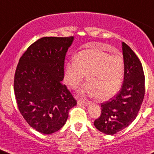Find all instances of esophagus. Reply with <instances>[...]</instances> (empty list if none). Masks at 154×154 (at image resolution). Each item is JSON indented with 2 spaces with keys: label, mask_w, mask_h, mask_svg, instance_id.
<instances>
[{
  "label": "esophagus",
  "mask_w": 154,
  "mask_h": 154,
  "mask_svg": "<svg viewBox=\"0 0 154 154\" xmlns=\"http://www.w3.org/2000/svg\"><path fill=\"white\" fill-rule=\"evenodd\" d=\"M78 105H79V106H89V104L90 103V102H86V101H82V100H79L78 101Z\"/></svg>",
  "instance_id": "obj_1"
}]
</instances>
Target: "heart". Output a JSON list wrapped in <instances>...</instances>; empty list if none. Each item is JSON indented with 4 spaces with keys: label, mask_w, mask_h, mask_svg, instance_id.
Masks as SVG:
<instances>
[{
    "label": "heart",
    "mask_w": 154,
    "mask_h": 154,
    "mask_svg": "<svg viewBox=\"0 0 154 154\" xmlns=\"http://www.w3.org/2000/svg\"><path fill=\"white\" fill-rule=\"evenodd\" d=\"M124 69V59L121 55H111L98 49L83 50L66 63L65 81L71 88L75 89L86 74L88 82L80 88L79 96L89 94L105 101L120 89Z\"/></svg>",
    "instance_id": "1"
}]
</instances>
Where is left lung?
Segmentation results:
<instances>
[{"label":"left lung","instance_id":"8db88e82","mask_svg":"<svg viewBox=\"0 0 154 154\" xmlns=\"http://www.w3.org/2000/svg\"><path fill=\"white\" fill-rule=\"evenodd\" d=\"M124 80L119 93L101 104V115L94 122L98 130L114 135L130 126L137 117L145 94L142 64L126 43H122Z\"/></svg>","mask_w":154,"mask_h":154}]
</instances>
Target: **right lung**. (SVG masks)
<instances>
[{
    "mask_svg": "<svg viewBox=\"0 0 154 154\" xmlns=\"http://www.w3.org/2000/svg\"><path fill=\"white\" fill-rule=\"evenodd\" d=\"M74 37H44L28 48L17 66L14 90L17 106L31 127L51 134L65 124L76 101L62 83L64 62Z\"/></svg>",
    "mask_w": 154,
    "mask_h": 154,
    "instance_id": "add662e5",
    "label": "right lung"
}]
</instances>
